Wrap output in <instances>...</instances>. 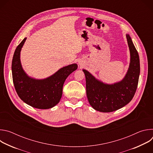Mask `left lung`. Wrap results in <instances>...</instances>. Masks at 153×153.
Returning a JSON list of instances; mask_svg holds the SVG:
<instances>
[{"label": "left lung", "instance_id": "8db88e82", "mask_svg": "<svg viewBox=\"0 0 153 153\" xmlns=\"http://www.w3.org/2000/svg\"><path fill=\"white\" fill-rule=\"evenodd\" d=\"M130 51V63L124 78L113 84H107L83 70L86 79V96L94 110L103 113L116 111L127 105L137 90L140 74L139 56L131 38L126 35Z\"/></svg>", "mask_w": 153, "mask_h": 153}]
</instances>
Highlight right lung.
Here are the masks:
<instances>
[{
	"label": "right lung",
	"mask_w": 153,
	"mask_h": 153,
	"mask_svg": "<svg viewBox=\"0 0 153 153\" xmlns=\"http://www.w3.org/2000/svg\"><path fill=\"white\" fill-rule=\"evenodd\" d=\"M27 38L17 47L12 60V75L16 91L22 100L38 109H49L56 105L62 96L63 83L68 76L77 69L73 63L59 69L51 76L43 79L29 77L20 62V51Z\"/></svg>",
	"instance_id": "1"
}]
</instances>
